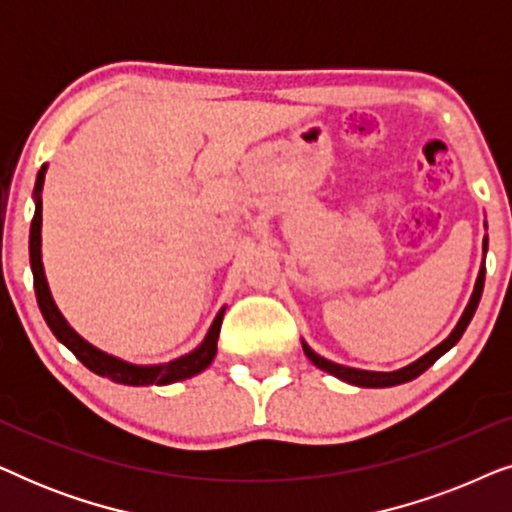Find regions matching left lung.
I'll use <instances>...</instances> for the list:
<instances>
[{"label": "left lung", "mask_w": 512, "mask_h": 512, "mask_svg": "<svg viewBox=\"0 0 512 512\" xmlns=\"http://www.w3.org/2000/svg\"><path fill=\"white\" fill-rule=\"evenodd\" d=\"M482 254H487V235L485 240H482ZM482 289H485V258H482V265H480V272H478V279H475V286H473V293H471V300H468L464 314H461V319L457 321V326L452 328V333L447 335V338L440 342L431 349V352H426L424 356H419L417 361L408 363V366L398 368V370H391V373H377V370H361V368H349V366H342V363H335V361H328L324 356H319L314 349L307 345L305 340L303 342V352L307 359H310L314 366L324 370V373L338 377V380L347 382V384H354V387H366V389H384V387H396V384H405L410 380H415L424 373L426 368H431L433 363H436L440 356L445 352H450V349L457 345L461 340V335H464L466 326L471 324L475 310H478V303H480V296H482Z\"/></svg>", "instance_id": "1"}]
</instances>
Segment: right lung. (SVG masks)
Segmentation results:
<instances>
[{
    "label": "right lung",
    "instance_id": "add662e5",
    "mask_svg": "<svg viewBox=\"0 0 512 512\" xmlns=\"http://www.w3.org/2000/svg\"><path fill=\"white\" fill-rule=\"evenodd\" d=\"M48 165H41L37 172V181H34V219L30 226V265H32V277H34V291H37V303L39 310L44 314L48 328H51L55 338L72 352L88 370H93L95 375L107 377L111 382L128 384V387H163V384L181 382L188 377L202 373V370L212 366L216 356V342H219L221 333V321L226 314V305L216 312V317L209 326V331L202 342L191 352L177 359L165 361V363H149V366H139V363H130L118 359V356L102 352L100 347L90 345L86 338H81L79 333L69 326V321L62 317V312L55 305L53 293L48 289V279L44 272V261H41V191H44V179H46Z\"/></svg>",
    "mask_w": 512,
    "mask_h": 512
}]
</instances>
